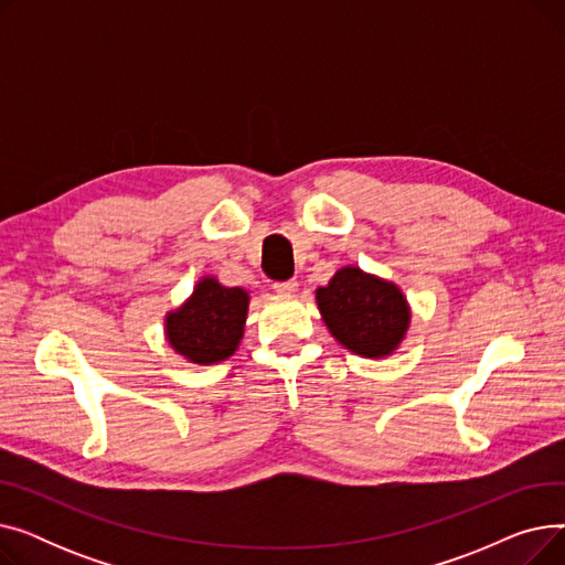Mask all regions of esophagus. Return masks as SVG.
<instances>
[{"label": "esophagus", "mask_w": 565, "mask_h": 565, "mask_svg": "<svg viewBox=\"0 0 565 565\" xmlns=\"http://www.w3.org/2000/svg\"><path fill=\"white\" fill-rule=\"evenodd\" d=\"M273 288H275L277 292H281V295H290V292H295V290H298V281H295V279H286V281H275V284H273Z\"/></svg>", "instance_id": "obj_1"}]
</instances>
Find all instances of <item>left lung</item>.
<instances>
[{
  "mask_svg": "<svg viewBox=\"0 0 565 565\" xmlns=\"http://www.w3.org/2000/svg\"><path fill=\"white\" fill-rule=\"evenodd\" d=\"M316 300L332 337L362 358H387L409 328L401 288L360 267H341L328 286L316 290Z\"/></svg>",
  "mask_w": 565,
  "mask_h": 565,
  "instance_id": "left-lung-1",
  "label": "left lung"
}]
</instances>
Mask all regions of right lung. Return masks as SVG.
Returning <instances> with one entry per match:
<instances>
[{"instance_id": "add662e5", "label": "right lung", "mask_w": 565, "mask_h": 565, "mask_svg": "<svg viewBox=\"0 0 565 565\" xmlns=\"http://www.w3.org/2000/svg\"><path fill=\"white\" fill-rule=\"evenodd\" d=\"M249 295L243 288H226L205 277L192 298L167 316L171 348L194 364L224 362L235 352L245 332Z\"/></svg>"}]
</instances>
